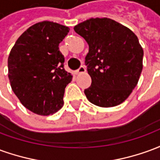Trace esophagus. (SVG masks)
I'll list each match as a JSON object with an SVG mask.
<instances>
[{
    "mask_svg": "<svg viewBox=\"0 0 160 160\" xmlns=\"http://www.w3.org/2000/svg\"><path fill=\"white\" fill-rule=\"evenodd\" d=\"M86 72V68L84 66H80V68H79V69H77L75 72H74V73L75 74H80V73H83Z\"/></svg>",
    "mask_w": 160,
    "mask_h": 160,
    "instance_id": "1",
    "label": "esophagus"
}]
</instances>
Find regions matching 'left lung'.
Wrapping results in <instances>:
<instances>
[{
    "instance_id": "left-lung-1",
    "label": "left lung",
    "mask_w": 160,
    "mask_h": 160,
    "mask_svg": "<svg viewBox=\"0 0 160 160\" xmlns=\"http://www.w3.org/2000/svg\"><path fill=\"white\" fill-rule=\"evenodd\" d=\"M73 30L89 45L85 58L92 78L84 91L87 99L100 107L122 104L136 87L143 68V49L136 35L108 18H92Z\"/></svg>"
}]
</instances>
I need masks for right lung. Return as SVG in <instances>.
Segmentation results:
<instances>
[{
  "mask_svg": "<svg viewBox=\"0 0 160 160\" xmlns=\"http://www.w3.org/2000/svg\"><path fill=\"white\" fill-rule=\"evenodd\" d=\"M69 28L50 21L33 25L22 33L8 60L12 90L33 113L48 116L62 107L67 85L73 76L64 69L59 43Z\"/></svg>",
  "mask_w": 160,
  "mask_h": 160,
  "instance_id": "obj_1",
  "label": "right lung"
}]
</instances>
